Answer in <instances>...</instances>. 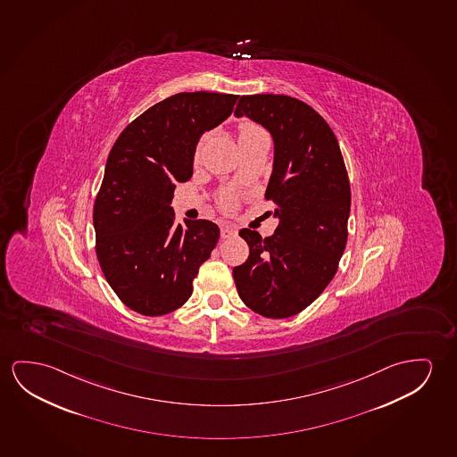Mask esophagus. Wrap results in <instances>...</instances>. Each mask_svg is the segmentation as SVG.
<instances>
[{
  "mask_svg": "<svg viewBox=\"0 0 457 457\" xmlns=\"http://www.w3.org/2000/svg\"><path fill=\"white\" fill-rule=\"evenodd\" d=\"M237 232L231 226H221V231H220V236H221V239H229L232 236H236Z\"/></svg>",
  "mask_w": 457,
  "mask_h": 457,
  "instance_id": "esophagus-1",
  "label": "esophagus"
}]
</instances>
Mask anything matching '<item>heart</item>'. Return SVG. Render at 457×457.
<instances>
[{
  "instance_id": "b5f03b06",
  "label": "heart",
  "mask_w": 457,
  "mask_h": 457,
  "mask_svg": "<svg viewBox=\"0 0 457 457\" xmlns=\"http://www.w3.org/2000/svg\"><path fill=\"white\" fill-rule=\"evenodd\" d=\"M256 129H260V128H256L254 125H244L242 129H240V136H242V134L252 133V131H256ZM223 205H225L226 211H231L232 207H234V199L228 197Z\"/></svg>"
}]
</instances>
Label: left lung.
Wrapping results in <instances>:
<instances>
[{
    "mask_svg": "<svg viewBox=\"0 0 457 457\" xmlns=\"http://www.w3.org/2000/svg\"><path fill=\"white\" fill-rule=\"evenodd\" d=\"M234 115H245L272 136L266 199L275 204L278 226L264 239L240 229L250 254L232 275L246 307L266 318H288L323 293L344 254L352 205L344 158L326 120L299 99L242 96Z\"/></svg>",
    "mask_w": 457,
    "mask_h": 457,
    "instance_id": "1",
    "label": "left lung"
}]
</instances>
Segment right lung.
I'll use <instances>...</instances> for the list:
<instances>
[{"label": "right lung", "mask_w": 457, "mask_h": 457, "mask_svg": "<svg viewBox=\"0 0 457 457\" xmlns=\"http://www.w3.org/2000/svg\"><path fill=\"white\" fill-rule=\"evenodd\" d=\"M237 95L177 93L129 123L113 144L93 207L105 280L129 309L166 315L188 301L193 280L217 245L209 220L174 225L177 183L193 176L201 136L232 112Z\"/></svg>", "instance_id": "right-lung-1"}]
</instances>
